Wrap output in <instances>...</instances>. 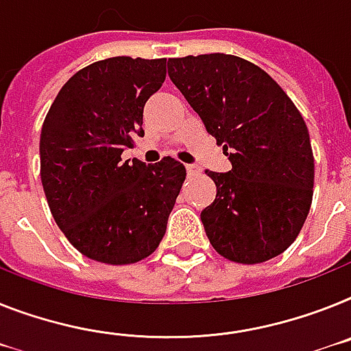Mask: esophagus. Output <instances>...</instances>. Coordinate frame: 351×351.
<instances>
[{
	"label": "esophagus",
	"instance_id": "esophagus-1",
	"mask_svg": "<svg viewBox=\"0 0 351 351\" xmlns=\"http://www.w3.org/2000/svg\"><path fill=\"white\" fill-rule=\"evenodd\" d=\"M185 169H187V173H189L191 176H194V175H198L199 171H202V167H199L198 164H187V166H185Z\"/></svg>",
	"mask_w": 351,
	"mask_h": 351
}]
</instances>
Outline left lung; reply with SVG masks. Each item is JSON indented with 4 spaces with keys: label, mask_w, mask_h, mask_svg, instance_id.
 I'll return each instance as SVG.
<instances>
[{
    "label": "left lung",
    "mask_w": 351,
    "mask_h": 351,
    "mask_svg": "<svg viewBox=\"0 0 351 351\" xmlns=\"http://www.w3.org/2000/svg\"><path fill=\"white\" fill-rule=\"evenodd\" d=\"M167 73L232 169L205 171L216 199L203 208L219 255L258 264L289 248L307 219L314 155L302 114L266 71L225 53L169 58Z\"/></svg>",
    "instance_id": "obj_1"
}]
</instances>
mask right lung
<instances>
[{
    "label": "right lung",
    "instance_id": "obj_1",
    "mask_svg": "<svg viewBox=\"0 0 351 351\" xmlns=\"http://www.w3.org/2000/svg\"><path fill=\"white\" fill-rule=\"evenodd\" d=\"M166 80V58L112 57L71 76L40 132V180L49 210L93 261L134 264L158 248L185 167L121 153L143 137L144 105Z\"/></svg>",
    "mask_w": 351,
    "mask_h": 351
}]
</instances>
